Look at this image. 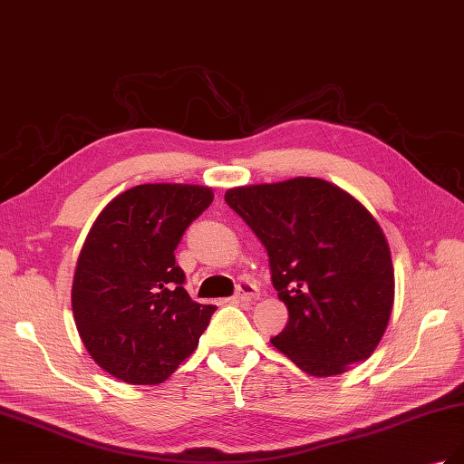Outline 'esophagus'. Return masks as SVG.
I'll return each instance as SVG.
<instances>
[{
  "mask_svg": "<svg viewBox=\"0 0 464 464\" xmlns=\"http://www.w3.org/2000/svg\"><path fill=\"white\" fill-rule=\"evenodd\" d=\"M259 296V288L254 283H240L236 288V300L240 302H251Z\"/></svg>",
  "mask_w": 464,
  "mask_h": 464,
  "instance_id": "1",
  "label": "esophagus"
}]
</instances>
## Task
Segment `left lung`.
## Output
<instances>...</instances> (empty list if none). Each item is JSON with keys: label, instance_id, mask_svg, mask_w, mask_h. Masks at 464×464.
I'll list each match as a JSON object with an SVG mask.
<instances>
[{"label": "left lung", "instance_id": "1", "mask_svg": "<svg viewBox=\"0 0 464 464\" xmlns=\"http://www.w3.org/2000/svg\"><path fill=\"white\" fill-rule=\"evenodd\" d=\"M224 201L265 246L288 307L271 343L317 377L368 360L395 300L391 251L368 210L319 178L236 188Z\"/></svg>", "mask_w": 464, "mask_h": 464}]
</instances>
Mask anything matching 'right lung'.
<instances>
[{
  "label": "right lung",
  "instance_id": "add662e5",
  "mask_svg": "<svg viewBox=\"0 0 464 464\" xmlns=\"http://www.w3.org/2000/svg\"><path fill=\"white\" fill-rule=\"evenodd\" d=\"M210 203L213 191L201 186H137L98 215L82 244L72 290L75 325L98 366L125 383L166 382L217 312L189 298L174 256Z\"/></svg>",
  "mask_w": 464,
  "mask_h": 464
}]
</instances>
